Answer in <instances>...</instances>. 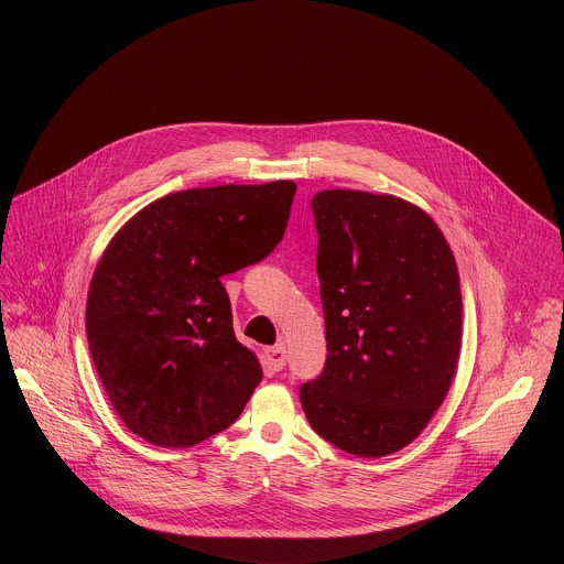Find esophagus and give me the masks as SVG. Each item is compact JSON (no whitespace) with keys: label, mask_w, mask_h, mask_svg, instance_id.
I'll list each match as a JSON object with an SVG mask.
<instances>
[{"label":"esophagus","mask_w":564,"mask_h":564,"mask_svg":"<svg viewBox=\"0 0 564 564\" xmlns=\"http://www.w3.org/2000/svg\"><path fill=\"white\" fill-rule=\"evenodd\" d=\"M265 357H268V361H270L272 370H281V368L285 366V359H288V355H285V346H283V344H279V346L268 348V350H265Z\"/></svg>","instance_id":"obj_1"}]
</instances>
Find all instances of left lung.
I'll return each instance as SVG.
<instances>
[{
  "mask_svg": "<svg viewBox=\"0 0 564 564\" xmlns=\"http://www.w3.org/2000/svg\"><path fill=\"white\" fill-rule=\"evenodd\" d=\"M328 359L301 386L310 426L357 457L409 446L457 372L462 292L437 223L390 194L326 189L312 200Z\"/></svg>",
  "mask_w": 564,
  "mask_h": 564,
  "instance_id": "8db88e82",
  "label": "left lung"
}]
</instances>
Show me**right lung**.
Masks as SVG:
<instances>
[{
	"label": "right lung",
	"instance_id": "obj_1",
	"mask_svg": "<svg viewBox=\"0 0 564 564\" xmlns=\"http://www.w3.org/2000/svg\"><path fill=\"white\" fill-rule=\"evenodd\" d=\"M294 194L292 181L176 192L111 238L89 288L87 337L131 433L187 448L243 413L263 370L236 341L220 276L279 246Z\"/></svg>",
	"mask_w": 564,
	"mask_h": 564
}]
</instances>
